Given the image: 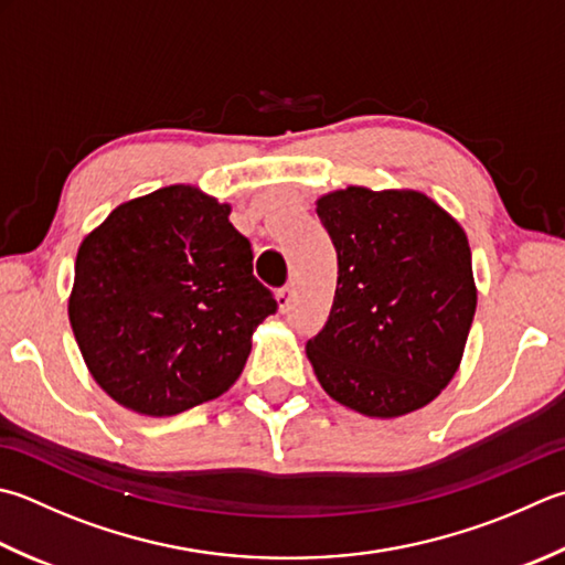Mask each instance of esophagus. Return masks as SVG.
<instances>
[{"label":"esophagus","instance_id":"esophagus-1","mask_svg":"<svg viewBox=\"0 0 565 565\" xmlns=\"http://www.w3.org/2000/svg\"><path fill=\"white\" fill-rule=\"evenodd\" d=\"M291 301H294V284H286L284 289L276 294V303H279V311L286 313L291 308Z\"/></svg>","mask_w":565,"mask_h":565}]
</instances>
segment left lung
<instances>
[{
	"label": "left lung",
	"instance_id": "1",
	"mask_svg": "<svg viewBox=\"0 0 565 565\" xmlns=\"http://www.w3.org/2000/svg\"><path fill=\"white\" fill-rule=\"evenodd\" d=\"M338 286L306 355L342 406L396 418L430 404L458 372L478 289L458 220L418 191L348 185L320 195Z\"/></svg>",
	"mask_w": 565,
	"mask_h": 565
}]
</instances>
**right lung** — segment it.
<instances>
[{
  "label": "right lung",
  "instance_id": "right-lung-1",
  "mask_svg": "<svg viewBox=\"0 0 565 565\" xmlns=\"http://www.w3.org/2000/svg\"><path fill=\"white\" fill-rule=\"evenodd\" d=\"M274 311L230 205L201 188L121 203L77 249L73 335L93 380L129 412L173 416L227 392Z\"/></svg>",
  "mask_w": 565,
  "mask_h": 565
}]
</instances>
